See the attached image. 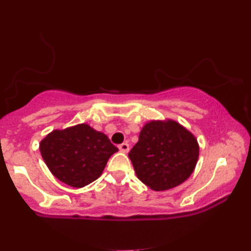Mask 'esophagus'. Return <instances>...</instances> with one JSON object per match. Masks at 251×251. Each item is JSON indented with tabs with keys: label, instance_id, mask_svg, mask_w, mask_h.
<instances>
[{
	"label": "esophagus",
	"instance_id": "obj_1",
	"mask_svg": "<svg viewBox=\"0 0 251 251\" xmlns=\"http://www.w3.org/2000/svg\"><path fill=\"white\" fill-rule=\"evenodd\" d=\"M119 150L121 151V152H123V153H128L129 150H130L129 144H128V143H122V144H120V145H119Z\"/></svg>",
	"mask_w": 251,
	"mask_h": 251
}]
</instances>
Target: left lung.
Instances as JSON below:
<instances>
[{"label":"left lung","mask_w":251,"mask_h":251,"mask_svg":"<svg viewBox=\"0 0 251 251\" xmlns=\"http://www.w3.org/2000/svg\"><path fill=\"white\" fill-rule=\"evenodd\" d=\"M137 177L154 191L184 183L197 166L199 144L192 132L174 120L150 121L129 152Z\"/></svg>","instance_id":"left-lung-1"}]
</instances>
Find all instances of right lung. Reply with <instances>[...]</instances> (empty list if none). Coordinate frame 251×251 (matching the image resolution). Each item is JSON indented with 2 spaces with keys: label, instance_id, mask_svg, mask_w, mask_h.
I'll list each match as a JSON object with an SVG mask.
<instances>
[{
  "label": "right lung",
  "instance_id": "1",
  "mask_svg": "<svg viewBox=\"0 0 251 251\" xmlns=\"http://www.w3.org/2000/svg\"><path fill=\"white\" fill-rule=\"evenodd\" d=\"M40 151L51 174L72 187H84L100 176L115 147L105 133L87 123L53 130L40 143Z\"/></svg>",
  "mask_w": 251,
  "mask_h": 251
}]
</instances>
